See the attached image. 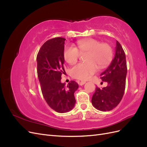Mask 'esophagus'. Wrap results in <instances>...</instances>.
<instances>
[{
    "instance_id": "esophagus-1",
    "label": "esophagus",
    "mask_w": 147,
    "mask_h": 147,
    "mask_svg": "<svg viewBox=\"0 0 147 147\" xmlns=\"http://www.w3.org/2000/svg\"><path fill=\"white\" fill-rule=\"evenodd\" d=\"M78 82V83H79V84L80 86H82V85H83V84H85V83H86V82L85 81H81V82Z\"/></svg>"
}]
</instances>
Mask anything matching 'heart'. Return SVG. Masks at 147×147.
Here are the masks:
<instances>
[{
	"label": "heart",
	"instance_id": "1",
	"mask_svg": "<svg viewBox=\"0 0 147 147\" xmlns=\"http://www.w3.org/2000/svg\"><path fill=\"white\" fill-rule=\"evenodd\" d=\"M87 55L86 64H78L70 69L72 76L79 80H87L102 69L112 61V48L107 43H102L97 40L88 38L78 41L75 48L67 47L64 51V58L69 64L77 63L80 55Z\"/></svg>",
	"mask_w": 147,
	"mask_h": 147
}]
</instances>
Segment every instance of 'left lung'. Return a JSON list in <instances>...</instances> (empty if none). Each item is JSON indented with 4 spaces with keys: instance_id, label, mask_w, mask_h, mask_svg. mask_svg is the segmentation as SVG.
<instances>
[{
    "instance_id": "left-lung-1",
    "label": "left lung",
    "mask_w": 147,
    "mask_h": 147,
    "mask_svg": "<svg viewBox=\"0 0 147 147\" xmlns=\"http://www.w3.org/2000/svg\"><path fill=\"white\" fill-rule=\"evenodd\" d=\"M126 75L125 53L117 40L114 58L107 69L100 74L102 81L107 82L108 85L102 89L97 87L92 97L91 102L94 108L107 112L116 107L124 95Z\"/></svg>"
}]
</instances>
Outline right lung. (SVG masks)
<instances>
[{
    "mask_svg": "<svg viewBox=\"0 0 147 147\" xmlns=\"http://www.w3.org/2000/svg\"><path fill=\"white\" fill-rule=\"evenodd\" d=\"M65 39L57 37L47 41L40 49L37 56V75L44 99L50 107L58 113H66L76 103L74 93L78 84L71 81L65 86L62 83L64 67Z\"/></svg>",
    "mask_w": 147,
    "mask_h": 147,
    "instance_id": "add662e5",
    "label": "right lung"
}]
</instances>
